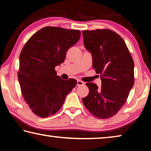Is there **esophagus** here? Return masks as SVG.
<instances>
[{
    "label": "esophagus",
    "mask_w": 151,
    "mask_h": 151,
    "mask_svg": "<svg viewBox=\"0 0 151 151\" xmlns=\"http://www.w3.org/2000/svg\"><path fill=\"white\" fill-rule=\"evenodd\" d=\"M84 82L82 81L81 80H78L77 81V86H81V85H84Z\"/></svg>",
    "instance_id": "esophagus-1"
}]
</instances>
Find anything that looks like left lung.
Listing matches in <instances>:
<instances>
[{
  "instance_id": "8db88e82",
  "label": "left lung",
  "mask_w": 151,
  "mask_h": 151,
  "mask_svg": "<svg viewBox=\"0 0 151 151\" xmlns=\"http://www.w3.org/2000/svg\"><path fill=\"white\" fill-rule=\"evenodd\" d=\"M84 45L93 55V66L101 75V87L88 83L86 109L96 118L113 116L127 102L134 85V61L122 38L110 29L83 30Z\"/></svg>"
}]
</instances>
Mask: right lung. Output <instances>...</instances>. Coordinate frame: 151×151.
I'll return each instance as SVG.
<instances>
[{
	"label": "right lung",
	"instance_id": "add662e5",
	"mask_svg": "<svg viewBox=\"0 0 151 151\" xmlns=\"http://www.w3.org/2000/svg\"><path fill=\"white\" fill-rule=\"evenodd\" d=\"M81 37L79 30L46 27L35 33L22 48L18 77L22 95L33 113L42 118L55 114L76 85L63 80L55 66L64 62L68 48Z\"/></svg>",
	"mask_w": 151,
	"mask_h": 151
}]
</instances>
